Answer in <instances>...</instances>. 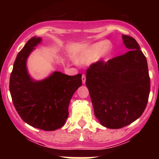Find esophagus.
I'll list each match as a JSON object with an SVG mask.
<instances>
[{"mask_svg": "<svg viewBox=\"0 0 159 159\" xmlns=\"http://www.w3.org/2000/svg\"><path fill=\"white\" fill-rule=\"evenodd\" d=\"M81 80H82L83 84H84V83H85V81H86L85 75H82V77H81Z\"/></svg>", "mask_w": 159, "mask_h": 159, "instance_id": "esophagus-1", "label": "esophagus"}]
</instances>
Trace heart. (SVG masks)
<instances>
[{
	"label": "heart",
	"instance_id": "1",
	"mask_svg": "<svg viewBox=\"0 0 159 159\" xmlns=\"http://www.w3.org/2000/svg\"><path fill=\"white\" fill-rule=\"evenodd\" d=\"M111 51V46L107 41L96 43L92 45L89 46L86 48L83 49L77 56V61L79 63L87 64L94 60L97 57V60L105 57L109 54Z\"/></svg>",
	"mask_w": 159,
	"mask_h": 159
}]
</instances>
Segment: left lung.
Masks as SVG:
<instances>
[{"instance_id":"obj_1","label":"left lung","mask_w":159,"mask_h":159,"mask_svg":"<svg viewBox=\"0 0 159 159\" xmlns=\"http://www.w3.org/2000/svg\"><path fill=\"white\" fill-rule=\"evenodd\" d=\"M131 50L105 62L100 60L86 71L94 115L108 129H118L132 123L145 111L150 92L145 56L135 39L122 35Z\"/></svg>"}]
</instances>
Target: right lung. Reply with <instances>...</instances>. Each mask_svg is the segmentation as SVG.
I'll return each instance as SVG.
<instances>
[{
  "label": "right lung",
  "mask_w": 159,
  "mask_h": 159,
  "mask_svg": "<svg viewBox=\"0 0 159 159\" xmlns=\"http://www.w3.org/2000/svg\"><path fill=\"white\" fill-rule=\"evenodd\" d=\"M41 38L33 37L17 55L9 89L15 109L27 124L44 131H54L65 125L72 95L82 84L81 74L74 76L54 71L42 81H34L26 61Z\"/></svg>",
  "instance_id": "1"
}]
</instances>
